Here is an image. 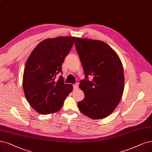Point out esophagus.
<instances>
[{
	"label": "esophagus",
	"instance_id": "34e87169",
	"mask_svg": "<svg viewBox=\"0 0 152 152\" xmlns=\"http://www.w3.org/2000/svg\"><path fill=\"white\" fill-rule=\"evenodd\" d=\"M73 89H74L75 90L78 89V83H76L75 85H73Z\"/></svg>",
	"mask_w": 152,
	"mask_h": 152
}]
</instances>
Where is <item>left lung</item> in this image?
I'll return each mask as SVG.
<instances>
[{"label":"left lung","instance_id":"8db88e82","mask_svg":"<svg viewBox=\"0 0 152 152\" xmlns=\"http://www.w3.org/2000/svg\"><path fill=\"white\" fill-rule=\"evenodd\" d=\"M75 46L85 73L80 88L85 98L77 103L83 114L93 120L113 113L124 91L123 67L118 55L106 43L90 39L76 38ZM94 78L89 81L88 76Z\"/></svg>","mask_w":152,"mask_h":152}]
</instances>
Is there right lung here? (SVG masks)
<instances>
[{"label": "right lung", "mask_w": 152, "mask_h": 152, "mask_svg": "<svg viewBox=\"0 0 152 152\" xmlns=\"http://www.w3.org/2000/svg\"><path fill=\"white\" fill-rule=\"evenodd\" d=\"M75 37L49 38L39 43L29 55L23 75V89L32 108L42 115L54 113L63 107L72 92V85L65 84L62 63L68 54Z\"/></svg>", "instance_id": "right-lung-1"}]
</instances>
